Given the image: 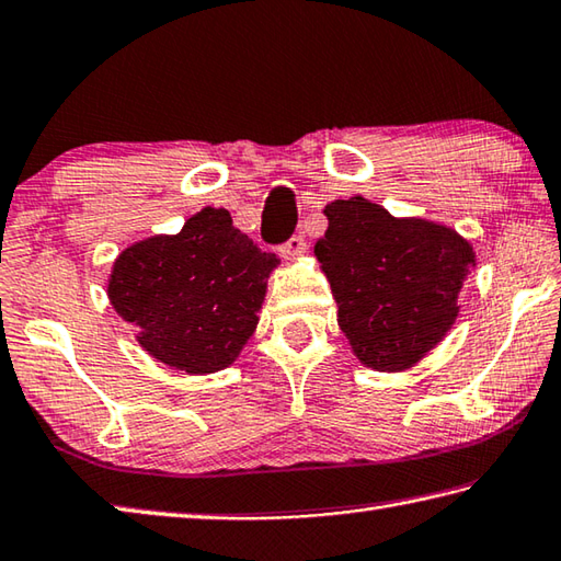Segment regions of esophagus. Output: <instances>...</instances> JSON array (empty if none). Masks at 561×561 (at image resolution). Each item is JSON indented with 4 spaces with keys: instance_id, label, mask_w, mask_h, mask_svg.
I'll use <instances>...</instances> for the list:
<instances>
[{
    "instance_id": "34e87169",
    "label": "esophagus",
    "mask_w": 561,
    "mask_h": 561,
    "mask_svg": "<svg viewBox=\"0 0 561 561\" xmlns=\"http://www.w3.org/2000/svg\"><path fill=\"white\" fill-rule=\"evenodd\" d=\"M304 252H307V240H304L301 236H294V238H289V240L284 242V245L279 248V257L294 262V260H299Z\"/></svg>"
}]
</instances>
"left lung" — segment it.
I'll use <instances>...</instances> for the list:
<instances>
[{
	"label": "left lung",
	"mask_w": 561,
	"mask_h": 561,
	"mask_svg": "<svg viewBox=\"0 0 561 561\" xmlns=\"http://www.w3.org/2000/svg\"><path fill=\"white\" fill-rule=\"evenodd\" d=\"M323 216L329 228L313 254L353 355L380 373L410 370L456 323L473 245L449 226L397 218L363 196L333 201Z\"/></svg>",
	"instance_id": "1"
}]
</instances>
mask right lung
I'll list each match as a JSON object with an SVG mask.
<instances>
[{
    "instance_id": "add662e5",
    "label": "right lung",
    "mask_w": 561,
    "mask_h": 561,
    "mask_svg": "<svg viewBox=\"0 0 561 561\" xmlns=\"http://www.w3.org/2000/svg\"><path fill=\"white\" fill-rule=\"evenodd\" d=\"M277 254L232 226L226 208H203L176 236H151L112 262L107 299L137 325V343L171 370L210 375L238 360L257 329Z\"/></svg>"
}]
</instances>
